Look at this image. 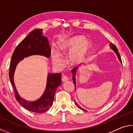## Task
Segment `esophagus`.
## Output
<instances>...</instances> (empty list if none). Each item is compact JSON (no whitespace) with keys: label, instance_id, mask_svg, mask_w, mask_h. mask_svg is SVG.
<instances>
[{"label":"esophagus","instance_id":"1","mask_svg":"<svg viewBox=\"0 0 133 133\" xmlns=\"http://www.w3.org/2000/svg\"><path fill=\"white\" fill-rule=\"evenodd\" d=\"M69 79V78L68 77V76H65V75H63L62 77V81L63 82H66V81H68Z\"/></svg>","mask_w":133,"mask_h":133}]
</instances>
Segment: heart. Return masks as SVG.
<instances>
[{
	"instance_id": "1",
	"label": "heart",
	"mask_w": 133,
	"mask_h": 133,
	"mask_svg": "<svg viewBox=\"0 0 133 133\" xmlns=\"http://www.w3.org/2000/svg\"><path fill=\"white\" fill-rule=\"evenodd\" d=\"M59 46L61 52L63 54L71 51L70 61L73 64H78L85 57L90 47V44L84 36H79L63 39L59 43ZM51 53L53 64L58 66L62 65L64 61L59 53L55 49H52Z\"/></svg>"
}]
</instances>
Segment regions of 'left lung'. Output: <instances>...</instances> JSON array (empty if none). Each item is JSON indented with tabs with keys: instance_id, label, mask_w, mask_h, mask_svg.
Returning <instances> with one entry per match:
<instances>
[{
	"instance_id": "1",
	"label": "left lung",
	"mask_w": 133,
	"mask_h": 133,
	"mask_svg": "<svg viewBox=\"0 0 133 133\" xmlns=\"http://www.w3.org/2000/svg\"><path fill=\"white\" fill-rule=\"evenodd\" d=\"M109 46H110V48H111V49H112L113 50L115 51V52H116V54H117V57H118V59L120 60V61L121 62H122V59H121V57H120V54H119V52H118L117 49V48H116V45H115V44H113V43H110V44H109ZM77 69H78V66H76L75 68H74L73 69H72V74H73L72 79H73V81H74V86H75V90H76V79H75V75H76V71H77ZM74 102H75V104H76V106H77L78 108H79L80 109H81V110H83V111H86V110H84V109H83L81 108V107L78 105V103H76V102L75 101H74Z\"/></svg>"
}]
</instances>
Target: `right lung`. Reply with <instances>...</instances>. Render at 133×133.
Returning a JSON list of instances; mask_svg holds the SVG:
<instances>
[{"label":"right lung","mask_w":133,"mask_h":133,"mask_svg":"<svg viewBox=\"0 0 133 133\" xmlns=\"http://www.w3.org/2000/svg\"><path fill=\"white\" fill-rule=\"evenodd\" d=\"M42 34V29H35L18 44L11 56L9 72V79L17 101L27 110L37 113L45 112L52 106L56 90L61 84L62 75L59 73L49 74L45 92L40 98L34 102L25 101L18 95L14 83L13 76L17 64L24 58L32 55L50 57L51 48L49 42Z\"/></svg>","instance_id":"1"}]
</instances>
